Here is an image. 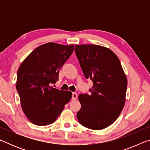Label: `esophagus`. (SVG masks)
Masks as SVG:
<instances>
[{
  "label": "esophagus",
  "mask_w": 150,
  "mask_h": 150,
  "mask_svg": "<svg viewBox=\"0 0 150 150\" xmlns=\"http://www.w3.org/2000/svg\"><path fill=\"white\" fill-rule=\"evenodd\" d=\"M77 94L76 93H72V100H74L75 99H77Z\"/></svg>",
  "instance_id": "1"
}]
</instances>
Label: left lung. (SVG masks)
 <instances>
[{"label":"left lung","instance_id":"1","mask_svg":"<svg viewBox=\"0 0 150 150\" xmlns=\"http://www.w3.org/2000/svg\"><path fill=\"white\" fill-rule=\"evenodd\" d=\"M75 52L85 78L93 81L91 93L81 94L79 123L99 130L111 125L120 115L126 100L127 78L118 57L98 45H75Z\"/></svg>","mask_w":150,"mask_h":150}]
</instances>
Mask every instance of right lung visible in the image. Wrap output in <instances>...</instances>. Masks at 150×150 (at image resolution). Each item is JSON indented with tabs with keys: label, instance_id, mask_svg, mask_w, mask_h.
Segmentation results:
<instances>
[{
	"label": "right lung",
	"instance_id": "obj_1",
	"mask_svg": "<svg viewBox=\"0 0 150 150\" xmlns=\"http://www.w3.org/2000/svg\"><path fill=\"white\" fill-rule=\"evenodd\" d=\"M74 45L49 42L32 51L18 70L16 90L25 115L38 126L56 120L71 92L53 88L59 69L73 52Z\"/></svg>",
	"mask_w": 150,
	"mask_h": 150
}]
</instances>
